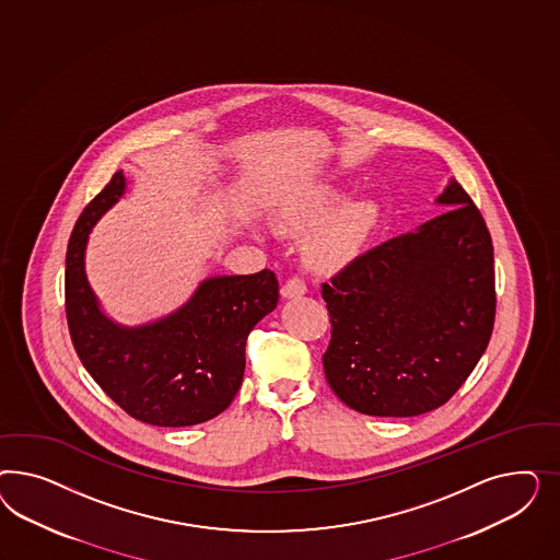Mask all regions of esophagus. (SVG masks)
Returning <instances> with one entry per match:
<instances>
[{
	"label": "esophagus",
	"mask_w": 560,
	"mask_h": 560,
	"mask_svg": "<svg viewBox=\"0 0 560 560\" xmlns=\"http://www.w3.org/2000/svg\"><path fill=\"white\" fill-rule=\"evenodd\" d=\"M305 291H307V288H305V281L302 277H291L281 289L283 298H300V295H304Z\"/></svg>",
	"instance_id": "obj_1"
}]
</instances>
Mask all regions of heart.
<instances>
[{
    "mask_svg": "<svg viewBox=\"0 0 560 560\" xmlns=\"http://www.w3.org/2000/svg\"><path fill=\"white\" fill-rule=\"evenodd\" d=\"M337 192H320L289 218V230H307L316 225L332 209V205L337 203ZM373 223L375 207L370 201L342 205L324 221L323 228L310 240L305 248L307 265L316 271H337L355 255L357 248L372 232Z\"/></svg>",
    "mask_w": 560,
    "mask_h": 560,
    "instance_id": "heart-1",
    "label": "heart"
}]
</instances>
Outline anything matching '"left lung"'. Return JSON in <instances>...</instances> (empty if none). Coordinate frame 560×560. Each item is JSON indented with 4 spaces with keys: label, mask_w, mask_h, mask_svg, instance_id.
<instances>
[{
    "label": "left lung",
    "mask_w": 560,
    "mask_h": 560,
    "mask_svg": "<svg viewBox=\"0 0 560 560\" xmlns=\"http://www.w3.org/2000/svg\"><path fill=\"white\" fill-rule=\"evenodd\" d=\"M438 203L452 209L355 256L323 283L330 316L324 375L357 412L417 417L443 407L491 340L489 228L458 183Z\"/></svg>",
    "instance_id": "obj_1"
}]
</instances>
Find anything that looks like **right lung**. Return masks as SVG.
<instances>
[{
  "instance_id": "1",
  "label": "right lung",
  "mask_w": 560,
  "mask_h": 560,
  "mask_svg": "<svg viewBox=\"0 0 560 560\" xmlns=\"http://www.w3.org/2000/svg\"><path fill=\"white\" fill-rule=\"evenodd\" d=\"M125 190L122 172L85 205L69 237L66 314L73 349L88 373L129 417L158 427H188L232 405L246 368V339L279 302L271 269L213 277L160 323L120 328L96 305L85 281L88 234Z\"/></svg>"
}]
</instances>
